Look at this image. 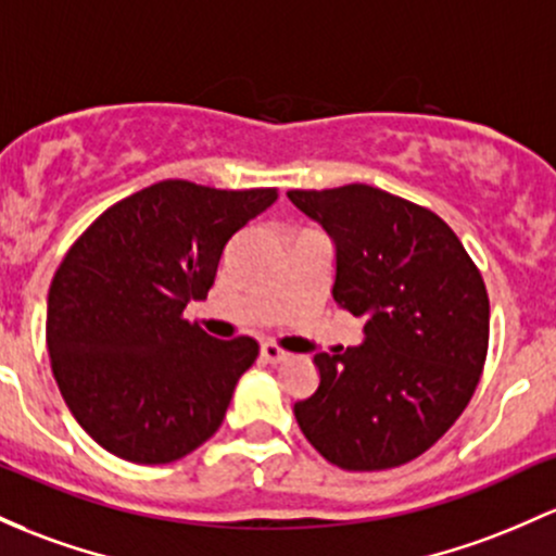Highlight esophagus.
<instances>
[{
  "mask_svg": "<svg viewBox=\"0 0 556 556\" xmlns=\"http://www.w3.org/2000/svg\"><path fill=\"white\" fill-rule=\"evenodd\" d=\"M261 358H264L266 364H279V362H288L290 353L282 351V348L274 343H264L261 345Z\"/></svg>",
  "mask_w": 556,
  "mask_h": 556,
  "instance_id": "34e87169",
  "label": "esophagus"
}]
</instances>
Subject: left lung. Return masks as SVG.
Returning <instances> with one entry per match:
<instances>
[{
  "label": "left lung",
  "instance_id": "8db88e82",
  "mask_svg": "<svg viewBox=\"0 0 556 556\" xmlns=\"http://www.w3.org/2000/svg\"><path fill=\"white\" fill-rule=\"evenodd\" d=\"M334 242L332 298L364 343L316 353L319 388L292 406L332 465L371 472L425 454L459 419L488 353L485 282L441 216L369 185L290 189Z\"/></svg>",
  "mask_w": 556,
  "mask_h": 556
}]
</instances>
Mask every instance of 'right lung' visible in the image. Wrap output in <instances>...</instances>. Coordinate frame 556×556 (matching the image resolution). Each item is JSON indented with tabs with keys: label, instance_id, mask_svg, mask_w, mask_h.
<instances>
[{
	"label": "right lung",
	"instance_id": "1",
	"mask_svg": "<svg viewBox=\"0 0 556 556\" xmlns=\"http://www.w3.org/2000/svg\"><path fill=\"white\" fill-rule=\"evenodd\" d=\"M277 189L166 179L139 189L73 242L47 298L52 375L76 422L110 454L168 465L224 422L253 338L216 340L185 319L235 231Z\"/></svg>",
	"mask_w": 556,
	"mask_h": 556
}]
</instances>
